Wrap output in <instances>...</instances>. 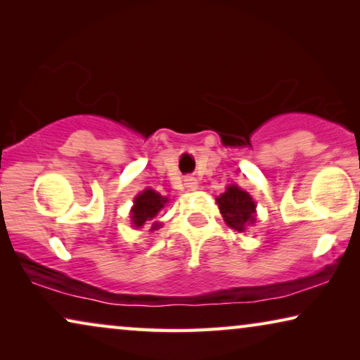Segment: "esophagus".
Returning <instances> with one entry per match:
<instances>
[{"label": "esophagus", "mask_w": 360, "mask_h": 360, "mask_svg": "<svg viewBox=\"0 0 360 360\" xmlns=\"http://www.w3.org/2000/svg\"><path fill=\"white\" fill-rule=\"evenodd\" d=\"M185 186H186V190H196L198 188V181H196L193 176H186Z\"/></svg>", "instance_id": "1"}]
</instances>
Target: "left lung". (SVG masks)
I'll list each match as a JSON object with an SVG mask.
<instances>
[{"label": "left lung", "instance_id": "obj_1", "mask_svg": "<svg viewBox=\"0 0 360 360\" xmlns=\"http://www.w3.org/2000/svg\"><path fill=\"white\" fill-rule=\"evenodd\" d=\"M216 201H218L219 211L223 214L226 224H229L231 228L239 231V233H243L249 224H252L255 221V203L248 191L240 190L239 186L229 185L228 190L218 196Z\"/></svg>", "mask_w": 360, "mask_h": 360}]
</instances>
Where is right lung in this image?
<instances>
[{"label": "right lung", "mask_w": 360, "mask_h": 360, "mask_svg": "<svg viewBox=\"0 0 360 360\" xmlns=\"http://www.w3.org/2000/svg\"><path fill=\"white\" fill-rule=\"evenodd\" d=\"M167 203V198L164 196L155 193L154 190H146L137 196L134 200V208H132V224L136 228H141L146 221H152L157 216V213L164 208V205ZM159 228V224H154V229Z\"/></svg>", "instance_id": "1"}]
</instances>
